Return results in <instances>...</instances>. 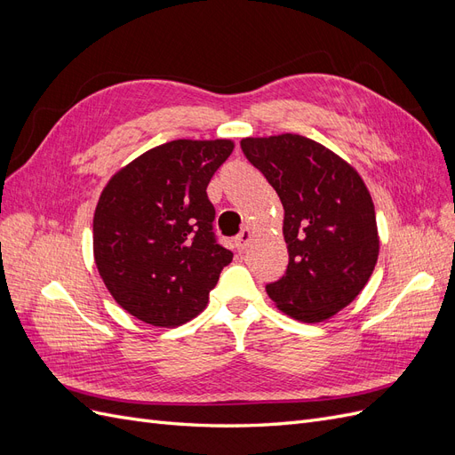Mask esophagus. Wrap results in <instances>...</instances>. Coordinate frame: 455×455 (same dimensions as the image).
I'll list each match as a JSON object with an SVG mask.
<instances>
[{"mask_svg":"<svg viewBox=\"0 0 455 455\" xmlns=\"http://www.w3.org/2000/svg\"><path fill=\"white\" fill-rule=\"evenodd\" d=\"M251 239H252V231L249 229V228H244L239 235L235 237V246H237V251H244L246 249V244L251 243Z\"/></svg>","mask_w":455,"mask_h":455,"instance_id":"esophagus-1","label":"esophagus"}]
</instances>
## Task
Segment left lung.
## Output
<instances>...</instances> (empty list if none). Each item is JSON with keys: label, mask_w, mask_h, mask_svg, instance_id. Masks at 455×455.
<instances>
[{"label": "left lung", "mask_w": 455, "mask_h": 455, "mask_svg": "<svg viewBox=\"0 0 455 455\" xmlns=\"http://www.w3.org/2000/svg\"><path fill=\"white\" fill-rule=\"evenodd\" d=\"M284 209L288 267L266 291L296 321L321 323L361 294L376 267L374 203L349 163L299 134L243 139Z\"/></svg>", "instance_id": "8db88e82"}]
</instances>
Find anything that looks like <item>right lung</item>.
I'll list each match as a JSON object with an SVG mask.
<instances>
[{"instance_id":"right-lung-1","label":"right lung","mask_w":455,"mask_h":455,"mask_svg":"<svg viewBox=\"0 0 455 455\" xmlns=\"http://www.w3.org/2000/svg\"><path fill=\"white\" fill-rule=\"evenodd\" d=\"M231 140H172L114 174L92 220L94 261L117 304L154 326L199 315L233 259L206 196Z\"/></svg>"}]
</instances>
